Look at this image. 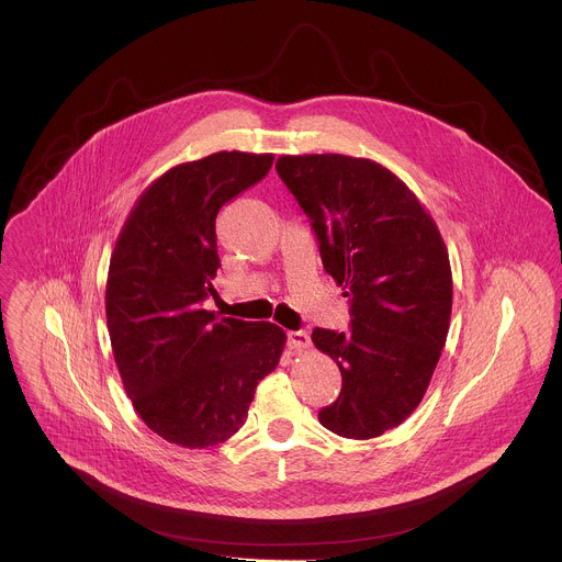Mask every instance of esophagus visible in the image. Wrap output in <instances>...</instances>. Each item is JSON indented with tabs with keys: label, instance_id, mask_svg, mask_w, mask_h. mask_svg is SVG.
I'll return each mask as SVG.
<instances>
[{
	"label": "esophagus",
	"instance_id": "1",
	"mask_svg": "<svg viewBox=\"0 0 562 562\" xmlns=\"http://www.w3.org/2000/svg\"><path fill=\"white\" fill-rule=\"evenodd\" d=\"M310 344H312V337H310V333L307 330H290L288 333V346L292 348V350H305V348H310Z\"/></svg>",
	"mask_w": 562,
	"mask_h": 562
}]
</instances>
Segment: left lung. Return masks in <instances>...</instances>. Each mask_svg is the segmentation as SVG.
Segmentation results:
<instances>
[{"instance_id":"8db88e82","label":"left lung","mask_w":562,"mask_h":562,"mask_svg":"<svg viewBox=\"0 0 562 562\" xmlns=\"http://www.w3.org/2000/svg\"><path fill=\"white\" fill-rule=\"evenodd\" d=\"M277 172L350 301L346 333H312L341 372V392L318 419L339 437H379L415 411L441 357L452 314L446 244L406 183L376 161L281 156Z\"/></svg>"}]
</instances>
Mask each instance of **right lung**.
Here are the masks:
<instances>
[{"label":"right lung","instance_id":"add662e5","mask_svg":"<svg viewBox=\"0 0 562 562\" xmlns=\"http://www.w3.org/2000/svg\"><path fill=\"white\" fill-rule=\"evenodd\" d=\"M274 156L218 151L156 179L114 246L105 316L123 387L143 422L181 448L236 435L257 383L285 346L272 322L216 318V216L261 181Z\"/></svg>","mask_w":562,"mask_h":562}]
</instances>
